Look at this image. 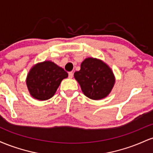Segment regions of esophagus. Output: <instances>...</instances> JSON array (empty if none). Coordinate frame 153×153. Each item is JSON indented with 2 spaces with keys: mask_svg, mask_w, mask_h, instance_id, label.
I'll return each instance as SVG.
<instances>
[{
  "mask_svg": "<svg viewBox=\"0 0 153 153\" xmlns=\"http://www.w3.org/2000/svg\"><path fill=\"white\" fill-rule=\"evenodd\" d=\"M68 76H69V78H72L73 77V72H69L68 73Z\"/></svg>",
  "mask_w": 153,
  "mask_h": 153,
  "instance_id": "34e87169",
  "label": "esophagus"
}]
</instances>
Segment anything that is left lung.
Instances as JSON below:
<instances>
[{"mask_svg": "<svg viewBox=\"0 0 153 153\" xmlns=\"http://www.w3.org/2000/svg\"><path fill=\"white\" fill-rule=\"evenodd\" d=\"M85 96L101 100L108 96L115 84V76L110 68L101 59L88 57L82 61L80 70L74 73Z\"/></svg>", "mask_w": 153, "mask_h": 153, "instance_id": "1", "label": "left lung"}]
</instances>
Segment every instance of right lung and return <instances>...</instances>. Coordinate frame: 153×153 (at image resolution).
I'll use <instances>...</instances> for the list:
<instances>
[{"label":"right lung","instance_id":"right-lung-1","mask_svg":"<svg viewBox=\"0 0 153 153\" xmlns=\"http://www.w3.org/2000/svg\"><path fill=\"white\" fill-rule=\"evenodd\" d=\"M68 74L63 68L52 61L35 64L27 74L26 83L29 94L35 99L46 101L51 99Z\"/></svg>","mask_w":153,"mask_h":153}]
</instances>
